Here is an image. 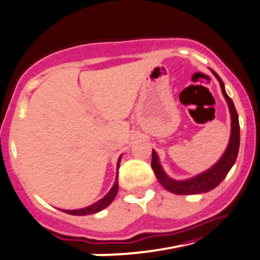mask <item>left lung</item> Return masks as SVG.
<instances>
[{"mask_svg":"<svg viewBox=\"0 0 260 260\" xmlns=\"http://www.w3.org/2000/svg\"><path fill=\"white\" fill-rule=\"evenodd\" d=\"M212 73L214 74V76L217 77L218 81L220 83L221 92H223L224 98L226 99L228 105H229L230 114H231V136H230V142L228 145L226 151L224 152V155L221 156L219 161L215 164L213 167L209 168L208 171H206L205 173L200 174V176L191 178V179L187 180H174L171 179L170 177H167V174L165 173L162 170L160 162H158V157L156 155V152L152 150V160H151V167L155 172V176L157 178L158 181L161 183V185L167 189L168 191L177 193V195H195V193H201V192H207L213 190L215 186H218L223 181V179L226 177V174L229 173L234 164H235L237 154H239V148H240V123H239V115L234 105L233 100L225 92L224 82L218 76L217 73H214L212 70Z\"/></svg>","mask_w":260,"mask_h":260,"instance_id":"1","label":"left lung"}]
</instances>
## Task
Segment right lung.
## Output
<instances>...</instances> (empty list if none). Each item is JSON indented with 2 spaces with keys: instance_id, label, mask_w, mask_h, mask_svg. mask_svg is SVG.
Returning a JSON list of instances; mask_svg holds the SVG:
<instances>
[{
  "instance_id": "right-lung-1",
  "label": "right lung",
  "mask_w": 260,
  "mask_h": 260,
  "mask_svg": "<svg viewBox=\"0 0 260 260\" xmlns=\"http://www.w3.org/2000/svg\"><path fill=\"white\" fill-rule=\"evenodd\" d=\"M120 161H121V157L118 158V161H117V171H118V166H120ZM117 190H118V177L116 178V181H115V184H114V186H112V189L108 192V195H106L105 198H103L102 200H99L98 202H95L94 205H90V206H88V207H86V208L75 209V211H64V212H65V213L71 214V215L94 214V213H96V212H100V211H102V209H104V208L108 207V206L110 205L112 201H114L115 196L117 195Z\"/></svg>"
}]
</instances>
